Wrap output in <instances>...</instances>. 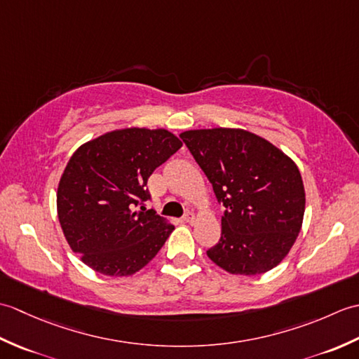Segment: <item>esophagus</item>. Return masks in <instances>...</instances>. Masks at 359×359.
I'll list each match as a JSON object with an SVG mask.
<instances>
[{"label":"esophagus","instance_id":"obj_1","mask_svg":"<svg viewBox=\"0 0 359 359\" xmlns=\"http://www.w3.org/2000/svg\"><path fill=\"white\" fill-rule=\"evenodd\" d=\"M184 220H185L187 224H193V222H194V215H193V212H191V211H188L187 215L184 216Z\"/></svg>","mask_w":359,"mask_h":359}]
</instances>
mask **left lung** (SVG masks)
Returning a JSON list of instances; mask_svg holds the SVG:
<instances>
[{
	"mask_svg": "<svg viewBox=\"0 0 359 359\" xmlns=\"http://www.w3.org/2000/svg\"><path fill=\"white\" fill-rule=\"evenodd\" d=\"M225 207L222 233L207 255L231 274H261L284 259L301 231L306 193L288 156L243 129L180 134Z\"/></svg>",
	"mask_w": 359,
	"mask_h": 359,
	"instance_id": "1",
	"label": "left lung"
}]
</instances>
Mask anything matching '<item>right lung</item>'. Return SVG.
Returning <instances> with one entry per match:
<instances>
[{
  "mask_svg": "<svg viewBox=\"0 0 359 359\" xmlns=\"http://www.w3.org/2000/svg\"><path fill=\"white\" fill-rule=\"evenodd\" d=\"M182 148L166 129L128 128L74 152L60 179L58 219L74 253L106 276L143 269L174 230L154 210L149 175Z\"/></svg>",
  "mask_w": 359,
  "mask_h": 359,
  "instance_id": "1",
  "label": "right lung"
}]
</instances>
